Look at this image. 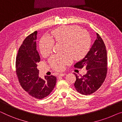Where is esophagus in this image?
Returning a JSON list of instances; mask_svg holds the SVG:
<instances>
[{"mask_svg": "<svg viewBox=\"0 0 122 122\" xmlns=\"http://www.w3.org/2000/svg\"><path fill=\"white\" fill-rule=\"evenodd\" d=\"M65 75V73H60V74H59V75H58V77L63 76H64Z\"/></svg>", "mask_w": 122, "mask_h": 122, "instance_id": "34e87169", "label": "esophagus"}]
</instances>
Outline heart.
Listing matches in <instances>:
<instances>
[{"instance_id":"1","label":"heart","mask_w":122,"mask_h":122,"mask_svg":"<svg viewBox=\"0 0 122 122\" xmlns=\"http://www.w3.org/2000/svg\"><path fill=\"white\" fill-rule=\"evenodd\" d=\"M54 41L63 43L64 51L69 53L63 55H54L49 63L56 70H62L65 65L73 61V57L80 59L85 55L91 44L90 35L78 26H64L53 31L50 37L44 36L40 42V49L43 56H47L52 52Z\"/></svg>"}]
</instances>
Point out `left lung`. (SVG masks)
<instances>
[{"mask_svg":"<svg viewBox=\"0 0 122 122\" xmlns=\"http://www.w3.org/2000/svg\"><path fill=\"white\" fill-rule=\"evenodd\" d=\"M107 50L102 38L98 33L94 43L82 60L74 65L75 68H86L87 73L79 76L74 73L76 90L81 94L88 95L95 92L105 81L107 73Z\"/></svg>","mask_w":122,"mask_h":122,"instance_id":"8db88e82","label":"left lung"}]
</instances>
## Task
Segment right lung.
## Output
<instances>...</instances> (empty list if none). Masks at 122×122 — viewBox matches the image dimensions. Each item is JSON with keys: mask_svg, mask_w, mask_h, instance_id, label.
I'll return each instance as SVG.
<instances>
[{"mask_svg": "<svg viewBox=\"0 0 122 122\" xmlns=\"http://www.w3.org/2000/svg\"><path fill=\"white\" fill-rule=\"evenodd\" d=\"M37 31L29 35L19 49L16 59V73L25 91L37 99H42L50 94L56 84L53 75L39 77L37 63L41 61L36 46Z\"/></svg>", "mask_w": 122, "mask_h": 122, "instance_id": "1", "label": "right lung"}]
</instances>
